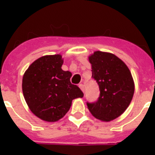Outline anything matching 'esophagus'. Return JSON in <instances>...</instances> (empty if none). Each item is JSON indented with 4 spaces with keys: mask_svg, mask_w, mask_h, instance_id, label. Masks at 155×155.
Returning <instances> with one entry per match:
<instances>
[{
    "mask_svg": "<svg viewBox=\"0 0 155 155\" xmlns=\"http://www.w3.org/2000/svg\"><path fill=\"white\" fill-rule=\"evenodd\" d=\"M79 87H80V89L82 90L83 92H84V85L83 84H79Z\"/></svg>",
    "mask_w": 155,
    "mask_h": 155,
    "instance_id": "34e87169",
    "label": "esophagus"
}]
</instances>
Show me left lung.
I'll return each instance as SVG.
<instances>
[{
  "label": "left lung",
  "mask_w": 155,
  "mask_h": 155,
  "mask_svg": "<svg viewBox=\"0 0 155 155\" xmlns=\"http://www.w3.org/2000/svg\"><path fill=\"white\" fill-rule=\"evenodd\" d=\"M92 78L99 86L97 101L87 102L95 117L103 121L114 120L130 105L134 92L132 75L125 63L110 53L96 51L89 57Z\"/></svg>",
  "instance_id": "left-lung-1"
}]
</instances>
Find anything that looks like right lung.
Returning a JSON list of instances; mask_svg holds the SVG:
<instances>
[{"instance_id": "1", "label": "right lung", "mask_w": 155, "mask_h": 155, "mask_svg": "<svg viewBox=\"0 0 155 155\" xmlns=\"http://www.w3.org/2000/svg\"><path fill=\"white\" fill-rule=\"evenodd\" d=\"M60 54L35 60L23 75L22 92L29 108L46 121H56L68 113L72 100L84 97L77 85L71 83V73L62 70Z\"/></svg>"}]
</instances>
